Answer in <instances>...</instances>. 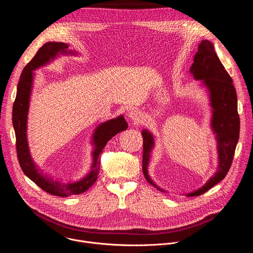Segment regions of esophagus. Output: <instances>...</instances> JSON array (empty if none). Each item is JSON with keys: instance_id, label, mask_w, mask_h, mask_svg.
I'll return each mask as SVG.
<instances>
[{"instance_id": "esophagus-1", "label": "esophagus", "mask_w": 253, "mask_h": 253, "mask_svg": "<svg viewBox=\"0 0 253 253\" xmlns=\"http://www.w3.org/2000/svg\"><path fill=\"white\" fill-rule=\"evenodd\" d=\"M128 116L134 123H141L143 121V115L137 108H132V109H130L128 112Z\"/></svg>"}]
</instances>
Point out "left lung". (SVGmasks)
Returning a JSON list of instances; mask_svg holds the SVG:
<instances>
[{
    "instance_id": "8db88e82",
    "label": "left lung",
    "mask_w": 253,
    "mask_h": 253,
    "mask_svg": "<svg viewBox=\"0 0 253 253\" xmlns=\"http://www.w3.org/2000/svg\"><path fill=\"white\" fill-rule=\"evenodd\" d=\"M190 73L195 80L202 81V84L209 93L210 106L212 107L211 128L216 135L218 152L217 171L202 187L187 194V196L192 197L205 193L226 176L239 139L240 121L237 112V95L232 79L216 55L212 43L208 40H203L199 44L198 51L190 68ZM142 136L143 174L151 185L164 192L152 181L147 169L150 153L154 146L153 135L148 130L144 129Z\"/></svg>"
}]
</instances>
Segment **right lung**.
I'll use <instances>...</instances> for the list:
<instances>
[{
    "instance_id": "add662e5",
    "label": "right lung",
    "mask_w": 253,
    "mask_h": 253,
    "mask_svg": "<svg viewBox=\"0 0 253 253\" xmlns=\"http://www.w3.org/2000/svg\"><path fill=\"white\" fill-rule=\"evenodd\" d=\"M69 46L61 42H48L39 49L35 57L24 68L17 87V95L13 105V126L16 134V148L20 166L27 177L49 194L67 197L78 195L88 190L97 180L100 171V154L107 142L116 134L126 130L128 123L124 116L108 120L97 126L93 134V164L90 172L77 182H61L43 174L33 161L27 141V119L30 96L34 79V71L49 64L59 54H73Z\"/></svg>"
}]
</instances>
